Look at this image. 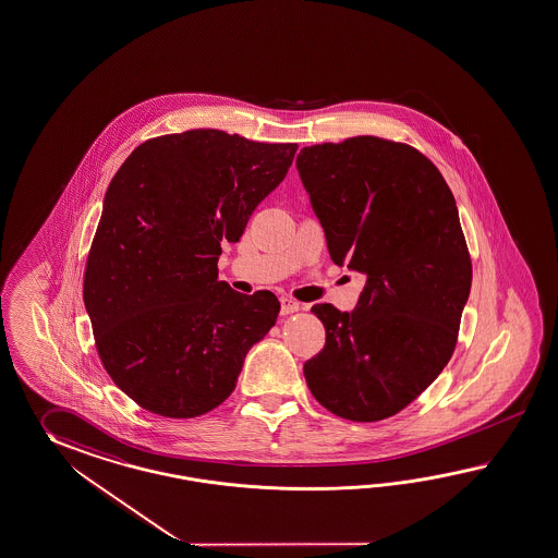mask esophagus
<instances>
[{
	"instance_id": "1",
	"label": "esophagus",
	"mask_w": 558,
	"mask_h": 558,
	"mask_svg": "<svg viewBox=\"0 0 558 558\" xmlns=\"http://www.w3.org/2000/svg\"><path fill=\"white\" fill-rule=\"evenodd\" d=\"M300 311V304L294 299H288V296H284V299H280V313L282 314H292V313H299Z\"/></svg>"
}]
</instances>
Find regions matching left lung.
I'll return each instance as SVG.
<instances>
[{
	"instance_id": "1",
	"label": "left lung",
	"mask_w": 558,
	"mask_h": 558,
	"mask_svg": "<svg viewBox=\"0 0 558 558\" xmlns=\"http://www.w3.org/2000/svg\"><path fill=\"white\" fill-rule=\"evenodd\" d=\"M337 266L365 274L353 313L314 304L325 349L304 363L314 399L351 422L408 408L448 365L472 286L456 199L423 153L380 136L296 157Z\"/></svg>"
}]
</instances>
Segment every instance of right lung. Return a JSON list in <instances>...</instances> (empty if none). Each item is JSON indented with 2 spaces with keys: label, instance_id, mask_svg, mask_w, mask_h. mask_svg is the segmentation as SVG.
Wrapping results in <instances>:
<instances>
[{
  "label": "right lung",
  "instance_id": "add662e5",
  "mask_svg": "<svg viewBox=\"0 0 558 558\" xmlns=\"http://www.w3.org/2000/svg\"><path fill=\"white\" fill-rule=\"evenodd\" d=\"M296 149L195 129L145 141L110 181L82 296L102 367L136 405L175 420L218 408L276 325L272 292L231 290L218 258Z\"/></svg>",
  "mask_w": 558,
  "mask_h": 558
}]
</instances>
